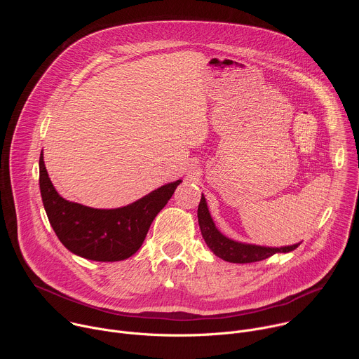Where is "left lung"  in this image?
Wrapping results in <instances>:
<instances>
[{
    "instance_id": "8db88e82",
    "label": "left lung",
    "mask_w": 359,
    "mask_h": 359,
    "mask_svg": "<svg viewBox=\"0 0 359 359\" xmlns=\"http://www.w3.org/2000/svg\"><path fill=\"white\" fill-rule=\"evenodd\" d=\"M197 219H198L201 236H203L204 241H206L208 247L217 255V257H220L229 263L244 264V263L262 262V260L271 257V255L276 252H290L299 245V243H298V244L285 245V247H263V245L238 243L231 238H227L217 230V227L209 213L206 198H204L203 194H201V200L198 203Z\"/></svg>"
}]
</instances>
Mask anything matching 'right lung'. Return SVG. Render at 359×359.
<instances>
[{"label":"right lung","instance_id":"right-lung-1","mask_svg":"<svg viewBox=\"0 0 359 359\" xmlns=\"http://www.w3.org/2000/svg\"><path fill=\"white\" fill-rule=\"evenodd\" d=\"M180 183L165 184L125 208L92 209L61 197L49 180L42 151L39 156V189L50 226L71 252L93 262H121L135 254Z\"/></svg>","mask_w":359,"mask_h":359}]
</instances>
